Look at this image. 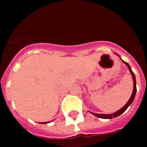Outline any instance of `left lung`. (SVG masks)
Listing matches in <instances>:
<instances>
[{"mask_svg": "<svg viewBox=\"0 0 147 147\" xmlns=\"http://www.w3.org/2000/svg\"><path fill=\"white\" fill-rule=\"evenodd\" d=\"M118 56L119 57V55H118ZM123 63H124L126 65H127V67H128L129 69V72H131V75H132V78H133V81H134V90H133V92L132 94H131V97H130V99L129 100V101L127 102V104H126L125 105H124V107H123L122 108H121V109H119V110H118L117 112H115V113L113 114H109V115H105V114H95V113H92V112H90V113H92V115H94V116L97 117H100V118H102V119H112V118H115V117H117L119 116V115H121V114L123 113V112H124L126 111V109H127V108L129 107V106L130 105H131V103H132L133 100H134V97H135V95H136V92H137V86H136V78H135V75H134V73L132 72V70H131V67H130L129 65L127 63H126V62H124V60H122Z\"/></svg>", "mask_w": 147, "mask_h": 147, "instance_id": "obj_1", "label": "left lung"}]
</instances>
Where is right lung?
Here are the masks:
<instances>
[{
  "label": "right lung",
  "instance_id": "1",
  "mask_svg": "<svg viewBox=\"0 0 147 147\" xmlns=\"http://www.w3.org/2000/svg\"><path fill=\"white\" fill-rule=\"evenodd\" d=\"M50 121H47V122H41L40 124H47V123H49Z\"/></svg>",
  "mask_w": 147,
  "mask_h": 147
}]
</instances>
